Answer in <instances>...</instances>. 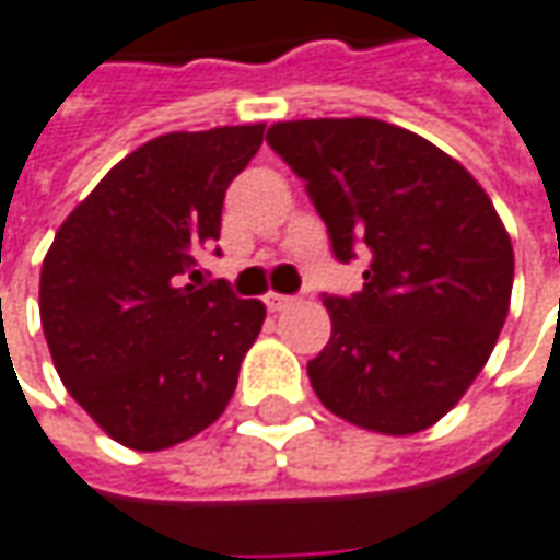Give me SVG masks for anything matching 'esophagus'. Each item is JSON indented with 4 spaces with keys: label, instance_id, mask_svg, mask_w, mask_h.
Masks as SVG:
<instances>
[{
    "label": "esophagus",
    "instance_id": "esophagus-1",
    "mask_svg": "<svg viewBox=\"0 0 560 560\" xmlns=\"http://www.w3.org/2000/svg\"><path fill=\"white\" fill-rule=\"evenodd\" d=\"M296 303V296L291 293H267V308L269 312H281V308H288Z\"/></svg>",
    "mask_w": 560,
    "mask_h": 560
}]
</instances>
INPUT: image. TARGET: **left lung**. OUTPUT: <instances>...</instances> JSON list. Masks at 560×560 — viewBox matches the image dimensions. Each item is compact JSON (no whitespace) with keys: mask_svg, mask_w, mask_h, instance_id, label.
Returning <instances> with one entry per match:
<instances>
[{"mask_svg":"<svg viewBox=\"0 0 560 560\" xmlns=\"http://www.w3.org/2000/svg\"><path fill=\"white\" fill-rule=\"evenodd\" d=\"M320 214L339 264L370 257L363 288L320 293L334 320L308 378L351 424L418 433L455 406L510 312L512 242L470 172L436 144L373 117L269 127Z\"/></svg>","mask_w":560,"mask_h":560,"instance_id":"8db88e82","label":"left lung"}]
</instances>
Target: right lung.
<instances>
[{
	"label": "right lung",
	"mask_w": 560,
	"mask_h": 560,
	"mask_svg": "<svg viewBox=\"0 0 560 560\" xmlns=\"http://www.w3.org/2000/svg\"><path fill=\"white\" fill-rule=\"evenodd\" d=\"M264 142V124L166 132L136 148L54 236L38 308L66 390L136 452L206 430L236 390L267 306L197 257L221 236L230 182ZM221 254V248H214Z\"/></svg>",
	"instance_id": "obj_1"
}]
</instances>
